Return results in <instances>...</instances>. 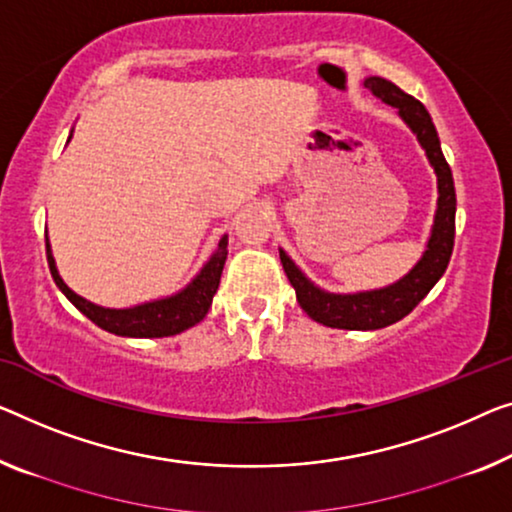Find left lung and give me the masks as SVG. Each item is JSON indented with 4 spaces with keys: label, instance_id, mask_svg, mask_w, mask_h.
<instances>
[{
    "label": "left lung",
    "instance_id": "left-lung-1",
    "mask_svg": "<svg viewBox=\"0 0 512 512\" xmlns=\"http://www.w3.org/2000/svg\"><path fill=\"white\" fill-rule=\"evenodd\" d=\"M372 94L379 96L393 108H398L400 117L407 121L411 131L416 133L418 142L425 149L427 158L437 172L439 179V202L437 216H434L432 236L427 241V250L414 269L400 282L391 287L375 289V292L361 294H329L324 289L312 285V282L296 269V264L280 250V262L285 269L289 282L296 289V299L301 308L308 312V317L315 322L331 326V329H347V331H375L384 329L400 322L407 317L411 310L421 303L427 292L437 285V280L444 276L448 262L453 255L455 243V183L451 167H448L444 154H441V144L437 128H434L430 112L425 110L421 101L414 96L404 94V91L384 78H368L365 80Z\"/></svg>",
    "mask_w": 512,
    "mask_h": 512
}]
</instances>
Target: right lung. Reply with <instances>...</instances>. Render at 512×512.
Returning a JSON list of instances; mask_svg holds the SVG:
<instances>
[{"mask_svg": "<svg viewBox=\"0 0 512 512\" xmlns=\"http://www.w3.org/2000/svg\"><path fill=\"white\" fill-rule=\"evenodd\" d=\"M45 253H48V266L57 287L82 315L89 317L96 326H101L103 331L124 335V338H167V335H177L190 329V326L200 324L207 317L227 259V236L220 239L216 253L211 255L204 269L197 273L195 280L183 292L170 296V299L151 301L126 310L101 308V305L82 299L59 278L48 239H45Z\"/></svg>", "mask_w": 512, "mask_h": 512, "instance_id": "obj_1", "label": "right lung"}]
</instances>
